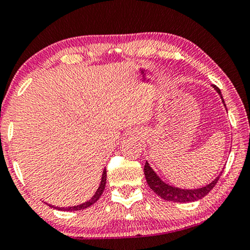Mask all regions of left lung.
<instances>
[{
    "mask_svg": "<svg viewBox=\"0 0 250 250\" xmlns=\"http://www.w3.org/2000/svg\"><path fill=\"white\" fill-rule=\"evenodd\" d=\"M214 88L217 90V92L222 96V92L217 86H214ZM223 99V97H222ZM224 103V100H223ZM225 104V103H224ZM226 106V105H225ZM144 174H145V179H146L148 187H150L152 190L156 192L157 195H159L160 197L164 198L166 201H172V202H194L197 200H201L203 198L205 195H208L209 192L212 190L214 186L217 185L218 180H219L220 175L218 176L217 179H214L210 185L205 186L203 188L200 189H192V190H187V189H179L175 187H170V186L167 185V183L163 182L162 180L159 179L154 170L151 168L148 163H145L144 166Z\"/></svg>",
    "mask_w": 250,
    "mask_h": 250,
    "instance_id": "obj_1",
    "label": "left lung"
}]
</instances>
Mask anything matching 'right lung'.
Returning a JSON list of instances; mask_svg holds the SVG:
<instances>
[{
	"label": "right lung",
	"mask_w": 250,
	"mask_h": 250,
	"mask_svg": "<svg viewBox=\"0 0 250 250\" xmlns=\"http://www.w3.org/2000/svg\"><path fill=\"white\" fill-rule=\"evenodd\" d=\"M105 186H106V169H104L103 172V178H102V182H100V186L99 188L97 189L96 194H94V196L92 198H91L90 201L85 202V203L81 204V205H76V207H69V208H58V207H53V205H49V207L52 208H55L56 210H61V211H76V210H83V209H86V208L91 207V205L96 203V202L99 200L100 196H102L104 189H105Z\"/></svg>",
	"instance_id": "obj_1"
}]
</instances>
